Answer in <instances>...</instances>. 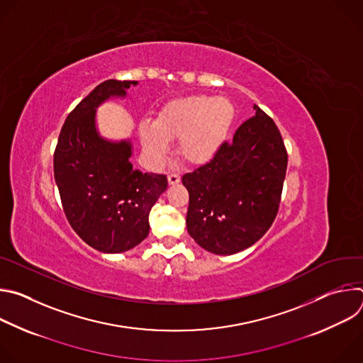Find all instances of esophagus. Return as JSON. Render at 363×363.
I'll use <instances>...</instances> for the list:
<instances>
[{
    "instance_id": "obj_1",
    "label": "esophagus",
    "mask_w": 363,
    "mask_h": 363,
    "mask_svg": "<svg viewBox=\"0 0 363 363\" xmlns=\"http://www.w3.org/2000/svg\"><path fill=\"white\" fill-rule=\"evenodd\" d=\"M181 181V177H179V174H177V172H171L169 175H168V182L171 184V185H174V184H178Z\"/></svg>"
}]
</instances>
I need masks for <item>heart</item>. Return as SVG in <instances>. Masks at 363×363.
<instances>
[{
  "label": "heart",
  "instance_id": "heart-1",
  "mask_svg": "<svg viewBox=\"0 0 363 363\" xmlns=\"http://www.w3.org/2000/svg\"><path fill=\"white\" fill-rule=\"evenodd\" d=\"M235 118L234 105L224 97L189 96L174 100L155 122H142L139 136L147 161L158 167L178 140L179 157L194 165L210 162L224 145Z\"/></svg>",
  "mask_w": 363,
  "mask_h": 363
}]
</instances>
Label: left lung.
I'll return each instance as SVG.
<instances>
[{
  "mask_svg": "<svg viewBox=\"0 0 363 363\" xmlns=\"http://www.w3.org/2000/svg\"><path fill=\"white\" fill-rule=\"evenodd\" d=\"M254 111L210 162L182 177L188 233L214 254L248 248L279 213L287 150L274 121L255 105Z\"/></svg>",
  "mask_w": 363,
  "mask_h": 363,
  "instance_id": "left-lung-1",
  "label": "left lung"
}]
</instances>
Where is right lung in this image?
Wrapping results in <instances>:
<instances>
[{"label": "right lung", "mask_w": 363, "mask_h": 363, "mask_svg": "<svg viewBox=\"0 0 363 363\" xmlns=\"http://www.w3.org/2000/svg\"><path fill=\"white\" fill-rule=\"evenodd\" d=\"M136 84L106 80L69 113L55 150V179L72 228L101 252H122L149 234V213L167 189L164 174L135 169L130 142H108L97 135L96 108L111 96H125Z\"/></svg>", "instance_id": "obj_1"}]
</instances>
